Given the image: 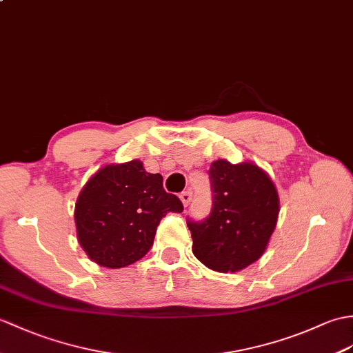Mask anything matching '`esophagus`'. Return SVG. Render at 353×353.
Masks as SVG:
<instances>
[{
	"label": "esophagus",
	"instance_id": "34e87169",
	"mask_svg": "<svg viewBox=\"0 0 353 353\" xmlns=\"http://www.w3.org/2000/svg\"><path fill=\"white\" fill-rule=\"evenodd\" d=\"M180 200H182L183 206H185V208H188V206H190L191 200H192V192H191V191H185V192H182V194H180Z\"/></svg>",
	"mask_w": 353,
	"mask_h": 353
}]
</instances>
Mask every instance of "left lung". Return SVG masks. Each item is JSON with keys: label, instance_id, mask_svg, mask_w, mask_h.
Listing matches in <instances>:
<instances>
[{"label": "left lung", "instance_id": "8db88e82", "mask_svg": "<svg viewBox=\"0 0 353 353\" xmlns=\"http://www.w3.org/2000/svg\"><path fill=\"white\" fill-rule=\"evenodd\" d=\"M214 206L201 223L188 221L192 252L216 272H239L263 256L272 236L280 196L272 179L251 161L216 159L209 170Z\"/></svg>", "mask_w": 353, "mask_h": 353}]
</instances>
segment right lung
Returning <instances> with one entry per match:
<instances>
[{
    "mask_svg": "<svg viewBox=\"0 0 353 353\" xmlns=\"http://www.w3.org/2000/svg\"><path fill=\"white\" fill-rule=\"evenodd\" d=\"M182 210V201L163 190L162 176L147 173L141 161L132 159L97 170L81 190L73 216L88 259L119 269L143 259L161 219Z\"/></svg>",
    "mask_w": 353,
    "mask_h": 353,
    "instance_id": "right-lung-1",
    "label": "right lung"
}]
</instances>
